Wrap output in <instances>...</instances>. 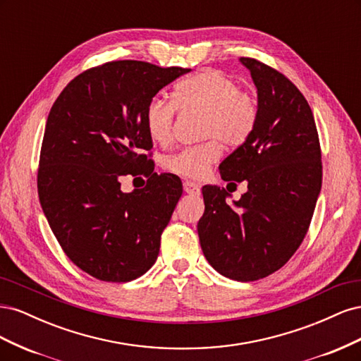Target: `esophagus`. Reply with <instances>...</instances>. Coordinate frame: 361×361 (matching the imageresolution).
I'll list each match as a JSON object with an SVG mask.
<instances>
[{
	"label": "esophagus",
	"mask_w": 361,
	"mask_h": 361,
	"mask_svg": "<svg viewBox=\"0 0 361 361\" xmlns=\"http://www.w3.org/2000/svg\"><path fill=\"white\" fill-rule=\"evenodd\" d=\"M183 191L191 195H199L200 194V187L197 183H194L191 180H185L183 182Z\"/></svg>",
	"instance_id": "1"
}]
</instances>
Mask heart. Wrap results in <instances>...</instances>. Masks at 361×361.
<instances>
[{"label": "heart", "instance_id": "1", "mask_svg": "<svg viewBox=\"0 0 361 361\" xmlns=\"http://www.w3.org/2000/svg\"><path fill=\"white\" fill-rule=\"evenodd\" d=\"M176 108L182 113L203 116L202 137L207 143L183 149L167 159V167L188 178H200L220 158L223 145L239 147L253 134L257 104L250 93L226 73L204 69L178 84L173 102L155 97L146 108L145 123L149 137L167 145L173 135Z\"/></svg>", "mask_w": 361, "mask_h": 361}]
</instances>
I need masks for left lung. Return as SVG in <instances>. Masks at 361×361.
<instances>
[{"label": "left lung", "mask_w": 361, "mask_h": 361, "mask_svg": "<svg viewBox=\"0 0 361 361\" xmlns=\"http://www.w3.org/2000/svg\"><path fill=\"white\" fill-rule=\"evenodd\" d=\"M239 61L257 89V122L218 170L226 182L245 180L247 192L228 204L231 192L204 185L197 232L215 271L253 281L280 269L301 245L321 192L322 164L313 113L301 92L264 63Z\"/></svg>", "instance_id": "8db88e82"}]
</instances>
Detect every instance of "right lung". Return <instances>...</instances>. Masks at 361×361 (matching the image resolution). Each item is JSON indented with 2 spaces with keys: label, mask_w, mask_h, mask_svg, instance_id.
<instances>
[{
  "label": "right lung",
  "mask_w": 361,
  "mask_h": 361,
  "mask_svg": "<svg viewBox=\"0 0 361 361\" xmlns=\"http://www.w3.org/2000/svg\"><path fill=\"white\" fill-rule=\"evenodd\" d=\"M190 71L105 63L73 78L51 108L37 174L40 204L64 253L94 279L130 281L157 262L182 182L154 173L145 155L154 147L145 114L161 89ZM140 169L149 176L147 187L123 193L119 178Z\"/></svg>",
  "instance_id": "1"
}]
</instances>
